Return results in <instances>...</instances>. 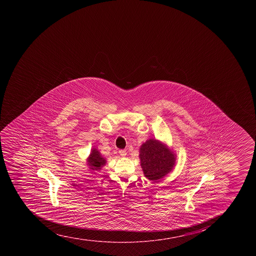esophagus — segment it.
<instances>
[{
  "label": "esophagus",
  "instance_id": "34e87169",
  "mask_svg": "<svg viewBox=\"0 0 256 256\" xmlns=\"http://www.w3.org/2000/svg\"><path fill=\"white\" fill-rule=\"evenodd\" d=\"M119 154L121 155L122 157H125L126 155V150H119Z\"/></svg>",
  "mask_w": 256,
  "mask_h": 256
}]
</instances>
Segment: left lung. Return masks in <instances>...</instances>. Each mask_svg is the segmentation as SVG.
<instances>
[{
	"label": "left lung",
	"instance_id": "8db88e82",
	"mask_svg": "<svg viewBox=\"0 0 256 256\" xmlns=\"http://www.w3.org/2000/svg\"><path fill=\"white\" fill-rule=\"evenodd\" d=\"M140 165L144 174L152 182L170 174L176 164V154L164 142L150 138L140 148Z\"/></svg>",
	"mask_w": 256,
	"mask_h": 256
}]
</instances>
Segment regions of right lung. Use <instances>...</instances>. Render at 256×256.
<instances>
[{"label":"right lung","mask_w":256,"mask_h":256,"mask_svg":"<svg viewBox=\"0 0 256 256\" xmlns=\"http://www.w3.org/2000/svg\"><path fill=\"white\" fill-rule=\"evenodd\" d=\"M86 165L89 166V170H92V172H98L102 170V168L106 164V160L105 158L101 154L98 148H92L91 150V152L88 157L86 158Z\"/></svg>","instance_id":"1"}]
</instances>
